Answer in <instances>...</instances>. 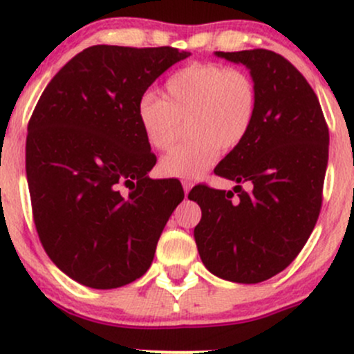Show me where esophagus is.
I'll return each instance as SVG.
<instances>
[{
    "label": "esophagus",
    "instance_id": "1",
    "mask_svg": "<svg viewBox=\"0 0 354 354\" xmlns=\"http://www.w3.org/2000/svg\"><path fill=\"white\" fill-rule=\"evenodd\" d=\"M191 188H193V183H191V181H183V189H185L186 196H188V193H189Z\"/></svg>",
    "mask_w": 354,
    "mask_h": 354
}]
</instances>
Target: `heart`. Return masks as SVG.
<instances>
[{
  "label": "heart",
  "instance_id": "heart-1",
  "mask_svg": "<svg viewBox=\"0 0 354 354\" xmlns=\"http://www.w3.org/2000/svg\"><path fill=\"white\" fill-rule=\"evenodd\" d=\"M258 109V91L245 71L214 63H193L169 76L163 100L145 96L136 109L145 140L158 151L169 149L186 120L189 138L165 154L160 171L194 180L206 173L223 151L246 140Z\"/></svg>",
  "mask_w": 354,
  "mask_h": 354
}]
</instances>
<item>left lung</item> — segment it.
I'll use <instances>...</instances> for the list:
<instances>
[{"mask_svg": "<svg viewBox=\"0 0 354 354\" xmlns=\"http://www.w3.org/2000/svg\"><path fill=\"white\" fill-rule=\"evenodd\" d=\"M214 56L250 70L258 109L246 140L214 168L236 183L233 191L205 185L189 191L201 208L194 241L211 273L254 284L290 266L315 228L330 133L318 96L281 55L246 50ZM243 182L250 190L241 189Z\"/></svg>", "mask_w": 354, "mask_h": 354, "instance_id": "obj_1", "label": "left lung"}]
</instances>
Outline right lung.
Wrapping results in <instances>:
<instances>
[{"label": "right lung", "mask_w": 354, "mask_h": 354, "mask_svg": "<svg viewBox=\"0 0 354 354\" xmlns=\"http://www.w3.org/2000/svg\"><path fill=\"white\" fill-rule=\"evenodd\" d=\"M191 53L96 44L56 73L28 124L26 178L36 231L71 279L113 290L151 266L185 198L156 165L136 109L154 80Z\"/></svg>", "instance_id": "right-lung-1"}]
</instances>
